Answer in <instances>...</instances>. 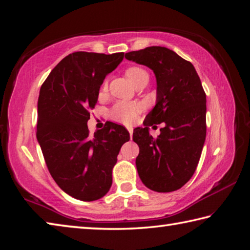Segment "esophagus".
Instances as JSON below:
<instances>
[{
    "label": "esophagus",
    "instance_id": "1",
    "mask_svg": "<svg viewBox=\"0 0 250 250\" xmlns=\"http://www.w3.org/2000/svg\"><path fill=\"white\" fill-rule=\"evenodd\" d=\"M126 128H127L128 133H129V135H130V137H132V135H133V127H130V126H128V127H126Z\"/></svg>",
    "mask_w": 250,
    "mask_h": 250
}]
</instances>
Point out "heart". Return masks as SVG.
Instances as JSON below:
<instances>
[{
	"label": "heart",
	"mask_w": 250,
	"mask_h": 250,
	"mask_svg": "<svg viewBox=\"0 0 250 250\" xmlns=\"http://www.w3.org/2000/svg\"><path fill=\"white\" fill-rule=\"evenodd\" d=\"M126 76L136 86L143 79L148 77V74L142 67L133 66L126 69ZM104 85H106V83ZM140 112V104L133 103V102H117L116 104H114L112 109H110V117L114 121L123 123V124H130V123L136 120Z\"/></svg>",
	"instance_id": "obj_1"
}]
</instances>
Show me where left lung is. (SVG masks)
<instances>
[{"instance_id": "left-lung-1", "label": "left lung", "mask_w": 250, "mask_h": 250, "mask_svg": "<svg viewBox=\"0 0 250 250\" xmlns=\"http://www.w3.org/2000/svg\"><path fill=\"white\" fill-rule=\"evenodd\" d=\"M145 65L157 82L156 105L134 129L140 147L136 167L144 185L158 193L177 190L189 181L198 165L206 138V94L194 65L167 47L150 46L126 53ZM163 122L157 139L149 126Z\"/></svg>"}]
</instances>
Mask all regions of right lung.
Here are the masks:
<instances>
[{
    "mask_svg": "<svg viewBox=\"0 0 250 250\" xmlns=\"http://www.w3.org/2000/svg\"><path fill=\"white\" fill-rule=\"evenodd\" d=\"M124 53L75 52L52 69L40 89L38 137L48 171L62 190L92 202L107 194L112 170L129 133L109 123L89 135V109L95 107L106 75Z\"/></svg>",
    "mask_w": 250,
    "mask_h": 250,
    "instance_id": "right-lung-1",
    "label": "right lung"
}]
</instances>
